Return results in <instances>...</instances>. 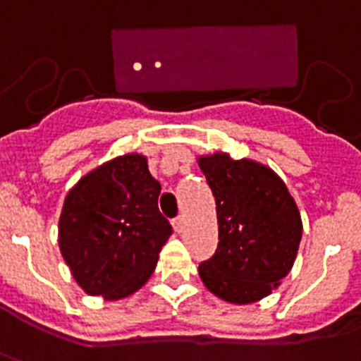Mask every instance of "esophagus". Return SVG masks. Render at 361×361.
Masks as SVG:
<instances>
[{
	"label": "esophagus",
	"mask_w": 361,
	"mask_h": 361,
	"mask_svg": "<svg viewBox=\"0 0 361 361\" xmlns=\"http://www.w3.org/2000/svg\"><path fill=\"white\" fill-rule=\"evenodd\" d=\"M183 224H185L183 216H176V218L172 219V227H174L176 233H181V231H183Z\"/></svg>",
	"instance_id": "34e87169"
}]
</instances>
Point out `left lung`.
Segmentation results:
<instances>
[{"label":"left lung","instance_id":"obj_1","mask_svg":"<svg viewBox=\"0 0 361 361\" xmlns=\"http://www.w3.org/2000/svg\"><path fill=\"white\" fill-rule=\"evenodd\" d=\"M216 200L218 249L200 263L205 287L245 305L269 296L289 274L302 240V218L280 176L262 163L227 154L198 159Z\"/></svg>","mask_w":361,"mask_h":361}]
</instances>
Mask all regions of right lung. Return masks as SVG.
I'll return each mask as SVG.
<instances>
[{
  "instance_id": "1",
  "label": "right lung",
  "mask_w": 361,
  "mask_h": 361,
  "mask_svg": "<svg viewBox=\"0 0 361 361\" xmlns=\"http://www.w3.org/2000/svg\"><path fill=\"white\" fill-rule=\"evenodd\" d=\"M159 190L147 159L127 154L89 172L67 194L59 250L87 294L120 300L154 272L172 234L158 209Z\"/></svg>"
}]
</instances>
